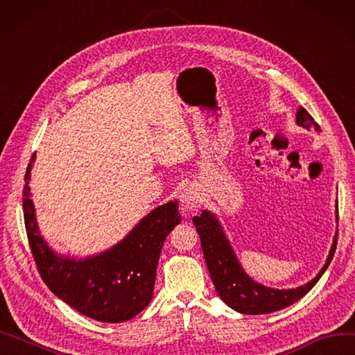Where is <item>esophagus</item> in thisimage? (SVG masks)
<instances>
[{
    "mask_svg": "<svg viewBox=\"0 0 355 355\" xmlns=\"http://www.w3.org/2000/svg\"><path fill=\"white\" fill-rule=\"evenodd\" d=\"M180 205L185 210H194L201 203V193L197 185H188L180 194Z\"/></svg>",
    "mask_w": 355,
    "mask_h": 355,
    "instance_id": "34e87169",
    "label": "esophagus"
}]
</instances>
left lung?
I'll return each mask as SVG.
<instances>
[{
  "mask_svg": "<svg viewBox=\"0 0 355 355\" xmlns=\"http://www.w3.org/2000/svg\"><path fill=\"white\" fill-rule=\"evenodd\" d=\"M295 121L303 128L321 131L318 123L303 107L297 112ZM193 223L200 234L201 249H203L205 260L216 293L230 308L246 315L272 313L300 300L320 281V277L331 263L338 245L336 233L327 261H325L317 277H313L311 282L295 290H273L254 282L243 272L215 215L203 210V214L200 216H194Z\"/></svg>",
  "mask_w": 355,
  "mask_h": 355,
  "instance_id": "1",
  "label": "left lung"
}]
</instances>
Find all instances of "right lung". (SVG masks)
I'll return each instance as SVG.
<instances>
[{
  "mask_svg": "<svg viewBox=\"0 0 355 355\" xmlns=\"http://www.w3.org/2000/svg\"><path fill=\"white\" fill-rule=\"evenodd\" d=\"M31 162L25 173L24 219L31 254L43 282L85 317L101 322H122L136 317L152 300L162 245L182 219L178 201L152 210L109 251L79 261L64 258L53 254L38 233L28 187Z\"/></svg>",
  "mask_w": 355,
  "mask_h": 355,
  "instance_id": "1",
  "label": "right lung"
}]
</instances>
